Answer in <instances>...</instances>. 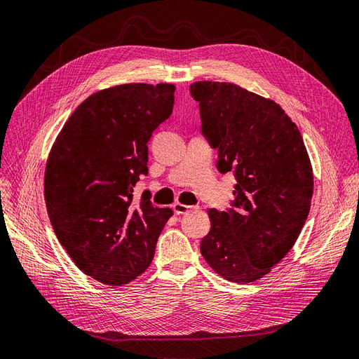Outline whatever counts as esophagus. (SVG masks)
<instances>
[{
    "instance_id": "esophagus-1",
    "label": "esophagus",
    "mask_w": 359,
    "mask_h": 359,
    "mask_svg": "<svg viewBox=\"0 0 359 359\" xmlns=\"http://www.w3.org/2000/svg\"><path fill=\"white\" fill-rule=\"evenodd\" d=\"M193 209H197V206H189V205H182L180 202L174 203V210L177 215H184V213H189L190 210Z\"/></svg>"
}]
</instances>
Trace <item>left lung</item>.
I'll return each instance as SVG.
<instances>
[{
  "label": "left lung",
  "mask_w": 359,
  "mask_h": 359,
  "mask_svg": "<svg viewBox=\"0 0 359 359\" xmlns=\"http://www.w3.org/2000/svg\"><path fill=\"white\" fill-rule=\"evenodd\" d=\"M190 93L219 172L237 180L233 209L209 210L200 252L225 280L253 283L290 252L308 218L313 174L304 138L276 102L236 83L198 81Z\"/></svg>",
  "instance_id": "8db88e82"
}]
</instances>
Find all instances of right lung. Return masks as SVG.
Here are the masks:
<instances>
[{
    "mask_svg": "<svg viewBox=\"0 0 359 359\" xmlns=\"http://www.w3.org/2000/svg\"><path fill=\"white\" fill-rule=\"evenodd\" d=\"M174 93L172 83L97 91L72 113L50 150L44 196L54 233L83 274L103 284L141 276L174 215L154 208L147 194L133 200L149 170L147 142L170 116Z\"/></svg>",
    "mask_w": 359,
    "mask_h": 359,
    "instance_id": "right-lung-1",
    "label": "right lung"
}]
</instances>
